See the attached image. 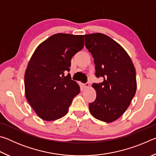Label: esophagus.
<instances>
[{
    "mask_svg": "<svg viewBox=\"0 0 156 156\" xmlns=\"http://www.w3.org/2000/svg\"><path fill=\"white\" fill-rule=\"evenodd\" d=\"M83 88H87V87H89V83H85V84H83Z\"/></svg>",
    "mask_w": 156,
    "mask_h": 156,
    "instance_id": "1",
    "label": "esophagus"
}]
</instances>
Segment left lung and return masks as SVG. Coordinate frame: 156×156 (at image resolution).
<instances>
[{"label":"left lung","instance_id":"8db88e82","mask_svg":"<svg viewBox=\"0 0 156 156\" xmlns=\"http://www.w3.org/2000/svg\"><path fill=\"white\" fill-rule=\"evenodd\" d=\"M85 46L94 58L97 78L94 83L96 98L89 104L91 115L106 122L118 119L127 109L135 96L136 69L130 57L120 44L101 33L84 35Z\"/></svg>","mask_w":156,"mask_h":156}]
</instances>
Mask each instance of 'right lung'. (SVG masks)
<instances>
[{
    "instance_id": "add662e5",
    "label": "right lung",
    "mask_w": 156,
    "mask_h": 156,
    "mask_svg": "<svg viewBox=\"0 0 156 156\" xmlns=\"http://www.w3.org/2000/svg\"><path fill=\"white\" fill-rule=\"evenodd\" d=\"M84 35L56 34L41 43L34 52L25 74V96L41 119L63 117L80 87L72 80L71 60L83 48Z\"/></svg>"
}]
</instances>
